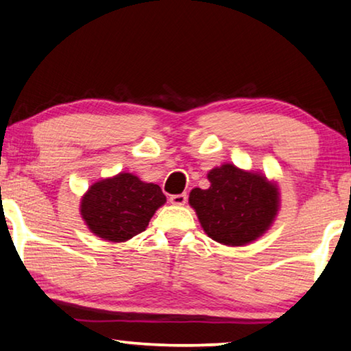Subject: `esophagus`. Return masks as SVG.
Here are the masks:
<instances>
[{
  "mask_svg": "<svg viewBox=\"0 0 351 351\" xmlns=\"http://www.w3.org/2000/svg\"><path fill=\"white\" fill-rule=\"evenodd\" d=\"M186 202H187L186 193H178V195L170 197V203H171V205H175V206H182Z\"/></svg>",
  "mask_w": 351,
  "mask_h": 351,
  "instance_id": "obj_1",
  "label": "esophagus"
}]
</instances>
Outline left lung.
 I'll use <instances>...</instances> for the list:
<instances>
[{
	"mask_svg": "<svg viewBox=\"0 0 351 351\" xmlns=\"http://www.w3.org/2000/svg\"><path fill=\"white\" fill-rule=\"evenodd\" d=\"M206 178L209 187L192 189L189 205L209 238L241 247L268 232L280 209V192L274 180L230 162L214 167Z\"/></svg>",
	"mask_w": 351,
	"mask_h": 351,
	"instance_id": "left-lung-1",
	"label": "left lung"
}]
</instances>
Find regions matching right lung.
<instances>
[{
    "instance_id": "1",
    "label": "right lung",
    "mask_w": 351,
    "mask_h": 351,
    "mask_svg": "<svg viewBox=\"0 0 351 351\" xmlns=\"http://www.w3.org/2000/svg\"><path fill=\"white\" fill-rule=\"evenodd\" d=\"M165 202L158 184L121 171L88 187L80 200V216L90 232L104 241L125 243L145 232Z\"/></svg>"
}]
</instances>
